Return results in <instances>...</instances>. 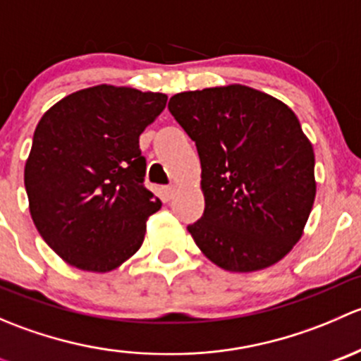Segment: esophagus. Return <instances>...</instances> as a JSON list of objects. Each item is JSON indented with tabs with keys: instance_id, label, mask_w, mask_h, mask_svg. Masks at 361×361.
Listing matches in <instances>:
<instances>
[{
	"instance_id": "esophagus-1",
	"label": "esophagus",
	"mask_w": 361,
	"mask_h": 361,
	"mask_svg": "<svg viewBox=\"0 0 361 361\" xmlns=\"http://www.w3.org/2000/svg\"><path fill=\"white\" fill-rule=\"evenodd\" d=\"M176 185H167V187H164V194L167 195V199H173L174 194H176Z\"/></svg>"
}]
</instances>
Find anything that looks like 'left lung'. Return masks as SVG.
<instances>
[{"label": "left lung", "mask_w": 361, "mask_h": 361, "mask_svg": "<svg viewBox=\"0 0 361 361\" xmlns=\"http://www.w3.org/2000/svg\"><path fill=\"white\" fill-rule=\"evenodd\" d=\"M167 108L201 159L204 214L187 227L195 245L231 272L281 260L316 195L314 152L295 113L246 85L180 92Z\"/></svg>", "instance_id": "8db88e82"}]
</instances>
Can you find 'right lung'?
Returning <instances> with one entry per match:
<instances>
[{
    "mask_svg": "<svg viewBox=\"0 0 361 361\" xmlns=\"http://www.w3.org/2000/svg\"><path fill=\"white\" fill-rule=\"evenodd\" d=\"M167 96L96 85L54 104L38 122L24 169L43 241L69 265L108 272L141 248L162 202L143 185L140 136Z\"/></svg>",
    "mask_w": 361,
    "mask_h": 361,
    "instance_id": "obj_1",
    "label": "right lung"
}]
</instances>
